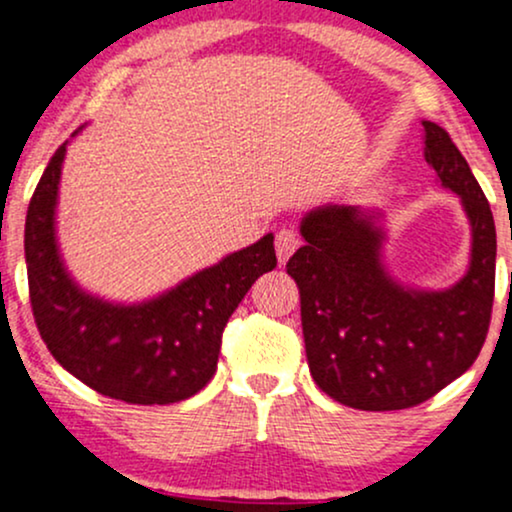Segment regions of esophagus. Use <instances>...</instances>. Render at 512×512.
Masks as SVG:
<instances>
[{
	"label": "esophagus",
	"instance_id": "esophagus-1",
	"mask_svg": "<svg viewBox=\"0 0 512 512\" xmlns=\"http://www.w3.org/2000/svg\"><path fill=\"white\" fill-rule=\"evenodd\" d=\"M276 257H279V264H286V260L296 252L298 245H301V238H298L296 231H291V228H281L279 233H276Z\"/></svg>",
	"mask_w": 512,
	"mask_h": 512
}]
</instances>
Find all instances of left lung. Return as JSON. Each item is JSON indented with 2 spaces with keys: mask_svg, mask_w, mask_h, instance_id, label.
Listing matches in <instances>:
<instances>
[{
  "mask_svg": "<svg viewBox=\"0 0 512 512\" xmlns=\"http://www.w3.org/2000/svg\"><path fill=\"white\" fill-rule=\"evenodd\" d=\"M424 125V156L455 192L472 231L469 264L448 289L402 284L385 262V211L322 204L301 219L286 272L301 289L310 375L334 402L363 411L416 407L477 361L496 286V226L452 139Z\"/></svg>",
  "mask_w": 512,
  "mask_h": 512,
  "instance_id": "obj_1",
  "label": "left lung"
}]
</instances>
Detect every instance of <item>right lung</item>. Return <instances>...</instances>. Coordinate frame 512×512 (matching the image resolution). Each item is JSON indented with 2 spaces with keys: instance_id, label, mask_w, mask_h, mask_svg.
<instances>
[{
  "instance_id": "obj_1",
  "label": "right lung",
  "mask_w": 512,
  "mask_h": 512,
  "mask_svg": "<svg viewBox=\"0 0 512 512\" xmlns=\"http://www.w3.org/2000/svg\"><path fill=\"white\" fill-rule=\"evenodd\" d=\"M67 146L50 158L26 214L23 248L40 337L67 373L110 399L173 404L197 395L216 373L228 317L276 267L274 236L267 233L144 301L96 296L69 272L57 238Z\"/></svg>"
}]
</instances>
